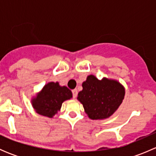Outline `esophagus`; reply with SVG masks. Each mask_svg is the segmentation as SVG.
Returning a JSON list of instances; mask_svg holds the SVG:
<instances>
[{"label":"esophagus","mask_w":156,"mask_h":156,"mask_svg":"<svg viewBox=\"0 0 156 156\" xmlns=\"http://www.w3.org/2000/svg\"><path fill=\"white\" fill-rule=\"evenodd\" d=\"M72 94H73V98H76L77 94H78V90H77V89L72 90Z\"/></svg>","instance_id":"obj_1"}]
</instances>
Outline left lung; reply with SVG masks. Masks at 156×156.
<instances>
[{"label": "left lung", "mask_w": 156, "mask_h": 156, "mask_svg": "<svg viewBox=\"0 0 156 156\" xmlns=\"http://www.w3.org/2000/svg\"><path fill=\"white\" fill-rule=\"evenodd\" d=\"M82 87L77 99L93 120L110 117L122 104L125 94V87L118 81L106 78L99 80L93 75H88Z\"/></svg>", "instance_id": "8db88e82"}]
</instances>
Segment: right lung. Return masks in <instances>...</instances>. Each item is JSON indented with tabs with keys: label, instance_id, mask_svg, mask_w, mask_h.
<instances>
[{
	"label": "right lung",
	"instance_id": "add662e5",
	"mask_svg": "<svg viewBox=\"0 0 156 156\" xmlns=\"http://www.w3.org/2000/svg\"><path fill=\"white\" fill-rule=\"evenodd\" d=\"M72 97V93L59 82H49L31 100V104L39 115L53 118L59 111L62 103Z\"/></svg>",
	"mask_w": 156,
	"mask_h": 156
}]
</instances>
